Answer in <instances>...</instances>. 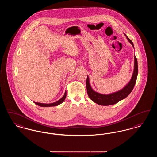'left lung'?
<instances>
[{
    "mask_svg": "<svg viewBox=\"0 0 157 157\" xmlns=\"http://www.w3.org/2000/svg\"><path fill=\"white\" fill-rule=\"evenodd\" d=\"M125 35L126 36L128 41L134 47L133 42L130 39L127 37L126 35ZM134 59V72L130 82H129L123 89L120 90L118 92L112 93L111 94H108V95H104V94H101L99 93H98L97 92L94 91L90 87V81H89V77L87 76L86 85L87 93L90 99L94 102L97 103V104L104 105V106H108V105L117 104V102H120V101L127 97L129 95V94L131 92V91L132 90L134 87L135 84L136 83V78H137L138 72V62L135 56Z\"/></svg>",
    "mask_w": 157,
    "mask_h": 157,
    "instance_id": "left-lung-1",
    "label": "left lung"
}]
</instances>
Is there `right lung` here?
<instances>
[{"label":"right lung","mask_w":157,"mask_h":157,"mask_svg":"<svg viewBox=\"0 0 157 157\" xmlns=\"http://www.w3.org/2000/svg\"><path fill=\"white\" fill-rule=\"evenodd\" d=\"M67 97V91H65V94L63 95V97L62 98L60 99H59V101H58L57 102H54V103H52V104H42V103H38V102H34L35 104L37 105L38 106H42V107H49V106H57L58 105L62 104L64 100Z\"/></svg>","instance_id":"1"}]
</instances>
